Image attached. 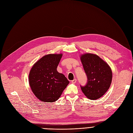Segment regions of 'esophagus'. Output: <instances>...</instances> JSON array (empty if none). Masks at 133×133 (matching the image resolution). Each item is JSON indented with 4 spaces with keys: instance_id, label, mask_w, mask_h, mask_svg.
I'll return each mask as SVG.
<instances>
[{
    "instance_id": "1",
    "label": "esophagus",
    "mask_w": 133,
    "mask_h": 133,
    "mask_svg": "<svg viewBox=\"0 0 133 133\" xmlns=\"http://www.w3.org/2000/svg\"><path fill=\"white\" fill-rule=\"evenodd\" d=\"M76 81H77V79H73L72 81H71V82H72V83H73V84H75L76 82Z\"/></svg>"
}]
</instances>
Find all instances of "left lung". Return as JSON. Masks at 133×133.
Segmentation results:
<instances>
[{
    "instance_id": "obj_1",
    "label": "left lung",
    "mask_w": 133,
    "mask_h": 133,
    "mask_svg": "<svg viewBox=\"0 0 133 133\" xmlns=\"http://www.w3.org/2000/svg\"><path fill=\"white\" fill-rule=\"evenodd\" d=\"M80 59L88 77L87 84L81 87L84 95L96 100L108 91L111 85L112 74L108 63L96 54L85 53Z\"/></svg>"
}]
</instances>
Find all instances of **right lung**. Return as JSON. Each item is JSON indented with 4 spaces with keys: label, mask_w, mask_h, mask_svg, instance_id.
<instances>
[{
    "label": "right lung",
    "mask_w": 133,
    "mask_h": 133,
    "mask_svg": "<svg viewBox=\"0 0 133 133\" xmlns=\"http://www.w3.org/2000/svg\"><path fill=\"white\" fill-rule=\"evenodd\" d=\"M63 54H48L37 61L29 75V85L36 97L43 102L57 100L69 81L57 68Z\"/></svg>",
    "instance_id": "1"
}]
</instances>
